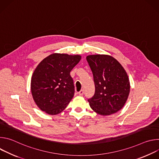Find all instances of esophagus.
Returning a JSON list of instances; mask_svg holds the SVG:
<instances>
[{
	"label": "esophagus",
	"mask_w": 159,
	"mask_h": 159,
	"mask_svg": "<svg viewBox=\"0 0 159 159\" xmlns=\"http://www.w3.org/2000/svg\"><path fill=\"white\" fill-rule=\"evenodd\" d=\"M78 93H79V95H80V96H83V94H84V90H81L80 91V92H79Z\"/></svg>",
	"instance_id": "esophagus-1"
}]
</instances>
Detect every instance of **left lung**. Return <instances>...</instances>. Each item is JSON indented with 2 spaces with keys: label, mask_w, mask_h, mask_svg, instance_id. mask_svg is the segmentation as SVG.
<instances>
[{
  "label": "left lung",
  "mask_w": 159,
  "mask_h": 159,
  "mask_svg": "<svg viewBox=\"0 0 159 159\" xmlns=\"http://www.w3.org/2000/svg\"><path fill=\"white\" fill-rule=\"evenodd\" d=\"M91 69L96 91L88 100L92 109L102 116L111 115L124 106L128 98L130 84L120 63L108 55H91L86 57Z\"/></svg>",
  "instance_id": "1"
}]
</instances>
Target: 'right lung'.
Wrapping results in <instances>:
<instances>
[{
    "mask_svg": "<svg viewBox=\"0 0 159 159\" xmlns=\"http://www.w3.org/2000/svg\"><path fill=\"white\" fill-rule=\"evenodd\" d=\"M79 55L53 53L36 66L31 77V90L37 106L48 115L63 111L74 95L70 73L80 61Z\"/></svg>",
    "mask_w": 159,
    "mask_h": 159,
    "instance_id": "obj_1",
    "label": "right lung"
}]
</instances>
